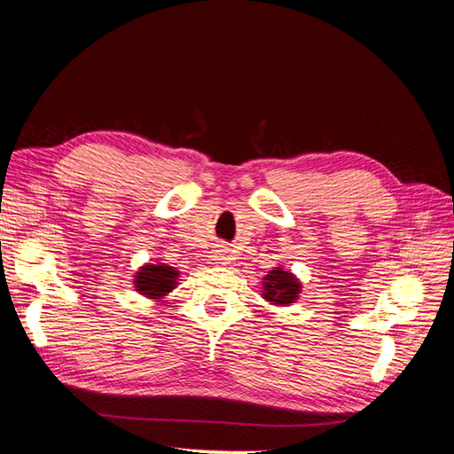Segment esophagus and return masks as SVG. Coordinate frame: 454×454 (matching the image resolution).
<instances>
[{"label":"esophagus","instance_id":"1","mask_svg":"<svg viewBox=\"0 0 454 454\" xmlns=\"http://www.w3.org/2000/svg\"><path fill=\"white\" fill-rule=\"evenodd\" d=\"M225 254H227L225 250H217L215 255H214V259H215V261H225Z\"/></svg>","mask_w":454,"mask_h":454}]
</instances>
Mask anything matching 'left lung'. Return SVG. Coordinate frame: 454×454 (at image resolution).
<instances>
[{
	"instance_id": "left-lung-1",
	"label": "left lung",
	"mask_w": 454,
	"mask_h": 454,
	"mask_svg": "<svg viewBox=\"0 0 454 454\" xmlns=\"http://www.w3.org/2000/svg\"><path fill=\"white\" fill-rule=\"evenodd\" d=\"M263 297L272 305H292L299 297L301 284L292 272L274 267L263 278Z\"/></svg>"
}]
</instances>
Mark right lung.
Masks as SVG:
<instances>
[{
    "instance_id": "obj_1",
    "label": "right lung",
    "mask_w": 454,
    "mask_h": 454,
    "mask_svg": "<svg viewBox=\"0 0 454 454\" xmlns=\"http://www.w3.org/2000/svg\"><path fill=\"white\" fill-rule=\"evenodd\" d=\"M180 277L174 267H168L164 263L159 265H144L134 277V287L136 292H140L142 295L160 301L164 295L170 294L176 287V278Z\"/></svg>"
}]
</instances>
